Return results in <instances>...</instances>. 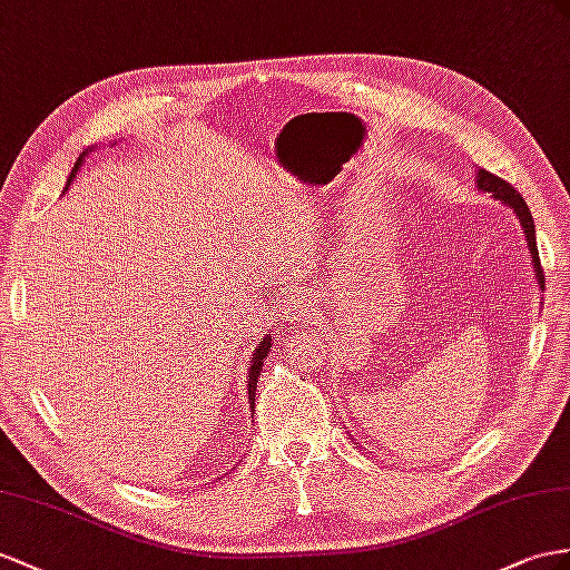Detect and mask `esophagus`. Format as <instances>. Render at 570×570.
Instances as JSON below:
<instances>
[{"mask_svg":"<svg viewBox=\"0 0 570 570\" xmlns=\"http://www.w3.org/2000/svg\"><path fill=\"white\" fill-rule=\"evenodd\" d=\"M296 303H298V305H294V308H298L296 313H298V315H301V313H305V308H303V305H305V303H308V301H301V298H296ZM288 308H291V305H288Z\"/></svg>","mask_w":570,"mask_h":570,"instance_id":"1","label":"esophagus"}]
</instances>
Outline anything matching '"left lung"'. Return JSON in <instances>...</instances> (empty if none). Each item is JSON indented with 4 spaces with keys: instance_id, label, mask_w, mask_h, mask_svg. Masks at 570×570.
Here are the masks:
<instances>
[{
    "instance_id": "8db88e82",
    "label": "left lung",
    "mask_w": 570,
    "mask_h": 570,
    "mask_svg": "<svg viewBox=\"0 0 570 570\" xmlns=\"http://www.w3.org/2000/svg\"><path fill=\"white\" fill-rule=\"evenodd\" d=\"M476 187L481 189V193H491L495 199H501L505 207L513 209L520 218V224L524 228V238H528V245H530V253H532V262H534V272H537V279L539 284L544 286V272H542V262H539V253H537V238H534V222H532V214L528 209V204H524V199L520 197L518 189L505 183L503 178H499V175H493L484 168L476 170Z\"/></svg>"
}]
</instances>
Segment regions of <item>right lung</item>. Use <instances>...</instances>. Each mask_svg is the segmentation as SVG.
<instances>
[{
  "mask_svg": "<svg viewBox=\"0 0 570 570\" xmlns=\"http://www.w3.org/2000/svg\"><path fill=\"white\" fill-rule=\"evenodd\" d=\"M91 151V149H89ZM89 151H83V154H89ZM83 154L79 156V160L75 164V168H71V175H69V180L75 178V173L79 170V166H81V160H83ZM69 185V183H67ZM269 348H272V337H265L259 342V346L255 348V354H253V363H250V373H247V400H250V406H255V387H257V375H259V371H262V366H265V356L269 354Z\"/></svg>",
  "mask_w": 570,
  "mask_h": 570,
  "instance_id": "right-lung-1",
  "label": "right lung"
}]
</instances>
